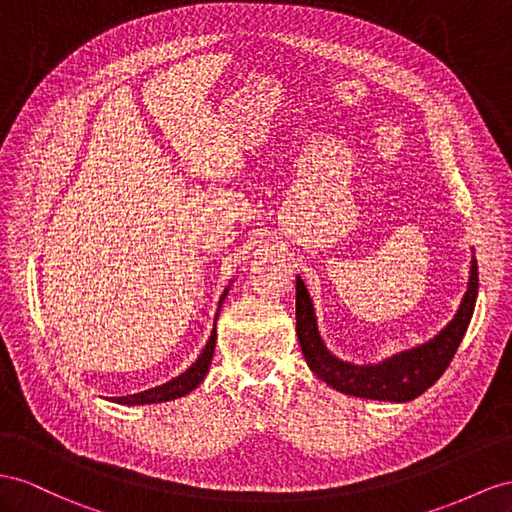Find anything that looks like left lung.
<instances>
[{
  "instance_id": "obj_1",
  "label": "left lung",
  "mask_w": 512,
  "mask_h": 512,
  "mask_svg": "<svg viewBox=\"0 0 512 512\" xmlns=\"http://www.w3.org/2000/svg\"><path fill=\"white\" fill-rule=\"evenodd\" d=\"M476 296L478 264L476 257H471L467 292L454 318L435 337L409 350H400L383 361L352 363L339 359L326 348L307 285L296 277V335L311 372H316L329 387L355 398L409 402L435 385L450 365L474 316Z\"/></svg>"
}]
</instances>
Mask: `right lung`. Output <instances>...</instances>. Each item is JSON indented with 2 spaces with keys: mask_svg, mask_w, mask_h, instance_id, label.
<instances>
[{
  "mask_svg": "<svg viewBox=\"0 0 512 512\" xmlns=\"http://www.w3.org/2000/svg\"><path fill=\"white\" fill-rule=\"evenodd\" d=\"M233 281H229V285L225 287V292H222L220 300H218V309H216V316H214V329L209 333V339L205 348L201 350V355L196 357V361L190 365L186 372H181L179 376H175L173 381H168L164 385H157L151 387L147 391H138V393H129V396H121V398H112V402L116 404H127V406H138V404H157V402H168V400H177L188 396L190 391H194L203 383L205 374L209 372V365H212V357H214V348H216V320H218V313L222 303H225V298L229 294V287Z\"/></svg>",
  "mask_w": 512,
  "mask_h": 512,
  "instance_id": "1",
  "label": "right lung"
}]
</instances>
